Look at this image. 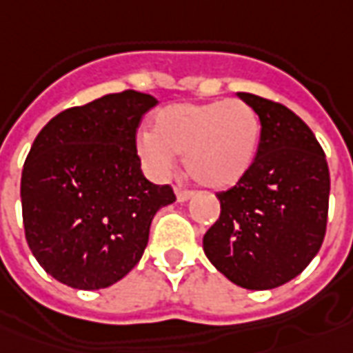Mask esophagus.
<instances>
[{
  "mask_svg": "<svg viewBox=\"0 0 353 353\" xmlns=\"http://www.w3.org/2000/svg\"><path fill=\"white\" fill-rule=\"evenodd\" d=\"M192 194H194V192H192V190H186V188H176V200H179V201L190 200Z\"/></svg>",
  "mask_w": 353,
  "mask_h": 353,
  "instance_id": "1",
  "label": "esophagus"
}]
</instances>
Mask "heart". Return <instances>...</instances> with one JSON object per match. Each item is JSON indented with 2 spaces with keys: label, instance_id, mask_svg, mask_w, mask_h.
Instances as JSON below:
<instances>
[{
  "label": "heart",
  "instance_id": "obj_1",
  "mask_svg": "<svg viewBox=\"0 0 353 353\" xmlns=\"http://www.w3.org/2000/svg\"><path fill=\"white\" fill-rule=\"evenodd\" d=\"M261 119L244 99L172 103L153 117V132L136 136V152L157 176L174 167V153L194 181L213 190L230 188L254 165Z\"/></svg>",
  "mask_w": 353,
  "mask_h": 353
}]
</instances>
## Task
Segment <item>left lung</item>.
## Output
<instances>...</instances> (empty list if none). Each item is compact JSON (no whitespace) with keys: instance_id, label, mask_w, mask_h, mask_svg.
Instances as JSON below:
<instances>
[{"instance_id":"8db88e82","label":"left lung","mask_w":353,"mask_h":353,"mask_svg":"<svg viewBox=\"0 0 353 353\" xmlns=\"http://www.w3.org/2000/svg\"><path fill=\"white\" fill-rule=\"evenodd\" d=\"M261 119L254 165L219 192L221 215L203 236L217 271L248 290L292 281L317 255L327 232L330 176L311 128L288 107L238 92Z\"/></svg>"}]
</instances>
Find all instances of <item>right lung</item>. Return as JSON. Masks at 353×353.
I'll return each instance as SVG.
<instances>
[{
    "label": "right lung",
    "instance_id": "add662e5",
    "mask_svg": "<svg viewBox=\"0 0 353 353\" xmlns=\"http://www.w3.org/2000/svg\"><path fill=\"white\" fill-rule=\"evenodd\" d=\"M157 99L136 90L107 94L55 115L36 136L21 179L24 236L59 283L99 290L134 269L171 184L140 169L136 130Z\"/></svg>",
    "mask_w": 353,
    "mask_h": 353
}]
</instances>
